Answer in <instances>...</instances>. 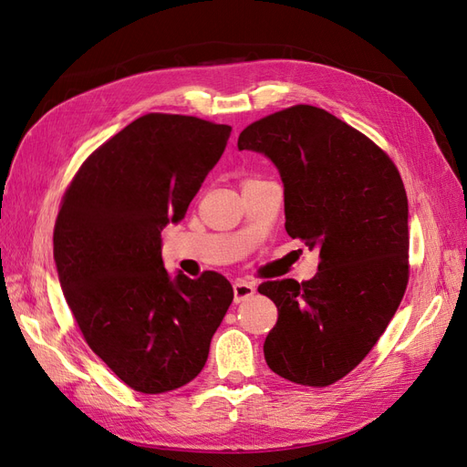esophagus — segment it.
Segmentation results:
<instances>
[{
  "mask_svg": "<svg viewBox=\"0 0 467 467\" xmlns=\"http://www.w3.org/2000/svg\"><path fill=\"white\" fill-rule=\"evenodd\" d=\"M253 294H255V285H253V282H247V280L234 282V302L235 304L245 302L247 298H251Z\"/></svg>",
  "mask_w": 467,
  "mask_h": 467,
  "instance_id": "1",
  "label": "esophagus"
}]
</instances>
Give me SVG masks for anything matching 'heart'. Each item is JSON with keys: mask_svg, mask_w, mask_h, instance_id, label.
<instances>
[{"mask_svg": "<svg viewBox=\"0 0 467 467\" xmlns=\"http://www.w3.org/2000/svg\"><path fill=\"white\" fill-rule=\"evenodd\" d=\"M245 181H255V179H245ZM245 181H244V182H245Z\"/></svg>", "mask_w": 467, "mask_h": 467, "instance_id": "1", "label": "heart"}]
</instances>
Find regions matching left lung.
Returning a JSON list of instances; mask_svg holds the SVG:
<instances>
[{
  "mask_svg": "<svg viewBox=\"0 0 467 467\" xmlns=\"http://www.w3.org/2000/svg\"><path fill=\"white\" fill-rule=\"evenodd\" d=\"M239 150L261 151L285 182V228L319 249L312 280H266L278 307L265 360L294 384L325 388L366 358L409 282L407 194L398 167L331 112L294 105L249 124Z\"/></svg>",
  "mask_w": 467,
  "mask_h": 467,
  "instance_id": "1",
  "label": "left lung"
}]
</instances>
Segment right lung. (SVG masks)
<instances>
[{
  "label": "right lung",
  "instance_id": "add662e5",
  "mask_svg": "<svg viewBox=\"0 0 467 467\" xmlns=\"http://www.w3.org/2000/svg\"><path fill=\"white\" fill-rule=\"evenodd\" d=\"M230 132L150 112L99 146L62 196L54 261L66 302L89 348L140 393L199 376L234 300L220 273L171 278L161 259V230L185 216Z\"/></svg>",
  "mask_w": 467,
  "mask_h": 467
}]
</instances>
